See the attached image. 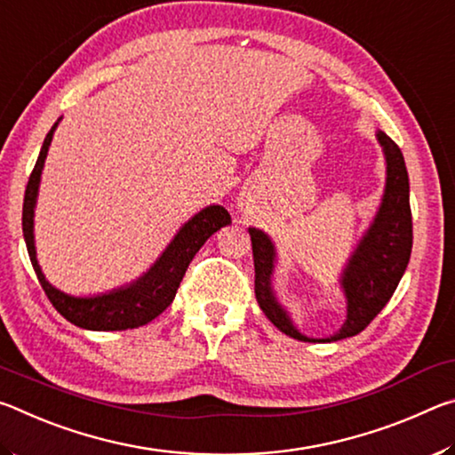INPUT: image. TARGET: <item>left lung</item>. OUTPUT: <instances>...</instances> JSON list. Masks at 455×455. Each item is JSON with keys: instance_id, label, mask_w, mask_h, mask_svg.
Listing matches in <instances>:
<instances>
[{"instance_id": "1", "label": "left lung", "mask_w": 455, "mask_h": 455, "mask_svg": "<svg viewBox=\"0 0 455 455\" xmlns=\"http://www.w3.org/2000/svg\"><path fill=\"white\" fill-rule=\"evenodd\" d=\"M385 164H387V179H385L383 198L371 227L361 238L357 249L345 265L339 283L347 299V319L335 335L313 339L303 335L276 301L273 291V271L276 251L271 236L259 228H249L252 243V259H255V295L259 307L284 335L299 341H339V339L353 337L371 323L394 295L399 281L410 263L413 227L410 209V179L403 154L391 138L377 130Z\"/></svg>"}]
</instances>
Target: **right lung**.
Here are the masks:
<instances>
[{"mask_svg":"<svg viewBox=\"0 0 455 455\" xmlns=\"http://www.w3.org/2000/svg\"><path fill=\"white\" fill-rule=\"evenodd\" d=\"M60 124V120L52 126L42 144L40 156L29 174L26 196H24V212H21V227H24V238L29 252V260L37 275L42 289L48 295L50 303L56 307L61 317L68 319L74 325L90 331H124L142 327L152 319H156L168 305L172 303L176 291L180 287V281L190 260L195 259L209 236H212L222 227L230 225V214L220 204H211L206 209L195 214L188 222H184L182 228L174 235L171 244L166 246L163 255L156 259L148 271L140 279L126 284V287L114 289L110 292L94 297H74L60 291L45 281L36 259V241H34V211L37 190H40V179L44 171L45 156L52 144L53 132Z\"/></svg>","mask_w":455,"mask_h":455,"instance_id":"1","label":"right lung"}]
</instances>
